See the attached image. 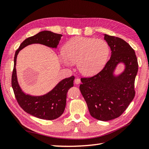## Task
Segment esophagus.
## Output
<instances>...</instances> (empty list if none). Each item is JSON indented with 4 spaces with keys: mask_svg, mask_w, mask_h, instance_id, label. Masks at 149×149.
<instances>
[{
    "mask_svg": "<svg viewBox=\"0 0 149 149\" xmlns=\"http://www.w3.org/2000/svg\"><path fill=\"white\" fill-rule=\"evenodd\" d=\"M75 83L76 84H79L80 83H81V80H80L79 79L77 78L75 79Z\"/></svg>",
    "mask_w": 149,
    "mask_h": 149,
    "instance_id": "obj_1",
    "label": "esophagus"
}]
</instances>
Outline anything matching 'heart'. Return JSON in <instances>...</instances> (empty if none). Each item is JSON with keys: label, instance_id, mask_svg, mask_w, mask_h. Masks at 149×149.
<instances>
[{"label": "heart", "instance_id": "obj_1", "mask_svg": "<svg viewBox=\"0 0 149 149\" xmlns=\"http://www.w3.org/2000/svg\"><path fill=\"white\" fill-rule=\"evenodd\" d=\"M109 54V47L105 40L78 36L67 42L63 47V52L58 55V59L67 67L77 62L80 72L91 77L102 70Z\"/></svg>", "mask_w": 149, "mask_h": 149}]
</instances>
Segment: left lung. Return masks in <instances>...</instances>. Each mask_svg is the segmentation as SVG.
<instances>
[{
	"label": "left lung",
	"instance_id": "8db88e82",
	"mask_svg": "<svg viewBox=\"0 0 149 149\" xmlns=\"http://www.w3.org/2000/svg\"><path fill=\"white\" fill-rule=\"evenodd\" d=\"M104 36L111 50L110 59L100 73L82 78L79 88L91 116L109 121L119 117L134 98L139 65L134 49L128 43L120 38ZM120 64H124V70L116 74Z\"/></svg>",
	"mask_w": 149,
	"mask_h": 149
}]
</instances>
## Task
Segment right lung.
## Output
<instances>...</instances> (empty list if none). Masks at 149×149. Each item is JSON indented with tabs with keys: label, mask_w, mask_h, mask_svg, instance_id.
<instances>
[{
	"label": "right lung",
	"mask_w": 149,
	"mask_h": 149,
	"mask_svg": "<svg viewBox=\"0 0 149 149\" xmlns=\"http://www.w3.org/2000/svg\"><path fill=\"white\" fill-rule=\"evenodd\" d=\"M62 36V35L49 31H41L35 36L26 38L15 53L12 75V87L15 96L24 111L40 119L52 120L62 115L65 108L67 92L74 86L75 77L71 76L62 79L47 94L33 96L24 93L19 84L16 67L17 56L22 49L32 44H41L56 49Z\"/></svg>",
	"instance_id": "obj_1"
}]
</instances>
